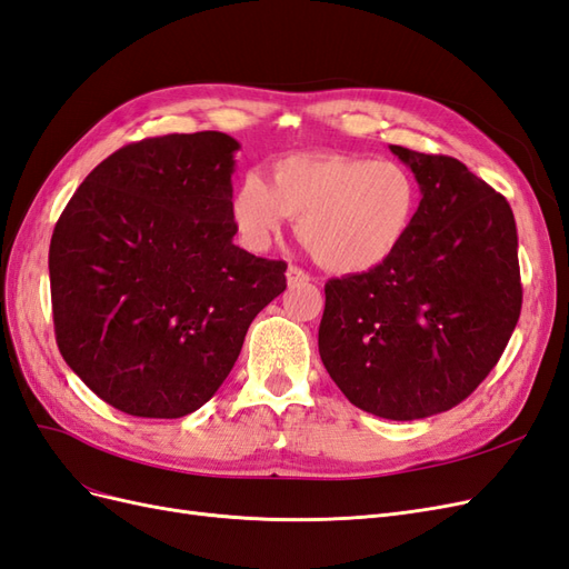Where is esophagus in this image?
I'll use <instances>...</instances> for the list:
<instances>
[{
	"mask_svg": "<svg viewBox=\"0 0 569 569\" xmlns=\"http://www.w3.org/2000/svg\"><path fill=\"white\" fill-rule=\"evenodd\" d=\"M303 282H311V274H308L301 268H297V266H289L287 268V284L297 287V284H303Z\"/></svg>",
	"mask_w": 569,
	"mask_h": 569,
	"instance_id": "34e87169",
	"label": "esophagus"
}]
</instances>
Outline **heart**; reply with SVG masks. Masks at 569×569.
<instances>
[{
  "label": "heart",
  "mask_w": 569,
  "mask_h": 569,
  "mask_svg": "<svg viewBox=\"0 0 569 569\" xmlns=\"http://www.w3.org/2000/svg\"><path fill=\"white\" fill-rule=\"evenodd\" d=\"M420 192L393 161L339 153H291L270 168V184L247 173L230 216L242 244L266 251L287 218H299V237L318 263L335 272H370L403 247L418 218Z\"/></svg>",
  "instance_id": "b5f03b06"
}]
</instances>
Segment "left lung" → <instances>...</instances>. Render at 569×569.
Wrapping results in <instances>:
<instances>
[{
  "instance_id": "8db88e82",
  "label": "left lung",
  "mask_w": 569,
  "mask_h": 569,
  "mask_svg": "<svg viewBox=\"0 0 569 569\" xmlns=\"http://www.w3.org/2000/svg\"><path fill=\"white\" fill-rule=\"evenodd\" d=\"M420 184L403 247L325 284L322 366L360 410L420 420L479 387L518 325L522 284L510 203L451 157L389 147Z\"/></svg>"
}]
</instances>
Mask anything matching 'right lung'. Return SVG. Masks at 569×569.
Instances as JSON below:
<instances>
[{
    "instance_id": "right-lung-1",
    "label": "right lung",
    "mask_w": 569,
    "mask_h": 569,
    "mask_svg": "<svg viewBox=\"0 0 569 569\" xmlns=\"http://www.w3.org/2000/svg\"><path fill=\"white\" fill-rule=\"evenodd\" d=\"M237 149L216 130L132 142L84 178L51 234L59 351L128 416L201 408L287 287L284 261L232 242Z\"/></svg>"
}]
</instances>
